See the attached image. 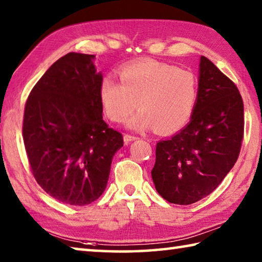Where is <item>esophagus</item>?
Instances as JSON below:
<instances>
[{"label":"esophagus","instance_id":"obj_1","mask_svg":"<svg viewBox=\"0 0 262 262\" xmlns=\"http://www.w3.org/2000/svg\"><path fill=\"white\" fill-rule=\"evenodd\" d=\"M123 139H124V143H130V141H134V140H137L138 139V137H136V136H131V135H124V137H123Z\"/></svg>","mask_w":262,"mask_h":262}]
</instances>
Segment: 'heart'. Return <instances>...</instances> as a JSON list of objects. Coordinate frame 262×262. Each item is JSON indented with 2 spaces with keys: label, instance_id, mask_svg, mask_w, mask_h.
I'll list each match as a JSON object with an SVG mask.
<instances>
[{
  "label": "heart",
  "instance_id": "b5f03b06",
  "mask_svg": "<svg viewBox=\"0 0 262 262\" xmlns=\"http://www.w3.org/2000/svg\"><path fill=\"white\" fill-rule=\"evenodd\" d=\"M100 99L107 116L123 122L132 130L157 127L175 132L190 121L198 99L193 73L157 61H141L124 67L121 81L105 77L100 85Z\"/></svg>",
  "mask_w": 262,
  "mask_h": 262
}]
</instances>
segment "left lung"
I'll list each match as a JSON object with an SVG mask.
<instances>
[{
  "label": "left lung",
  "mask_w": 262,
  "mask_h": 262,
  "mask_svg": "<svg viewBox=\"0 0 262 262\" xmlns=\"http://www.w3.org/2000/svg\"><path fill=\"white\" fill-rule=\"evenodd\" d=\"M244 104L236 85L201 56L198 99L190 122L157 144L152 169L158 193L171 204L190 205L212 193L241 152Z\"/></svg>",
  "instance_id": "left-lung-1"
}]
</instances>
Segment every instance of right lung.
<instances>
[{"instance_id": "1", "label": "right lung", "mask_w": 262, "mask_h": 262, "mask_svg": "<svg viewBox=\"0 0 262 262\" xmlns=\"http://www.w3.org/2000/svg\"><path fill=\"white\" fill-rule=\"evenodd\" d=\"M94 55L69 53L36 82L26 101L23 138L38 184L63 204L89 205L107 187L119 132L102 118Z\"/></svg>"}]
</instances>
